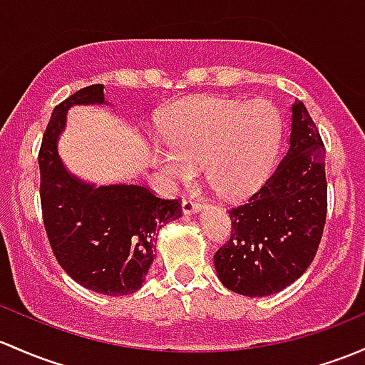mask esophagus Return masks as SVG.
I'll return each mask as SVG.
<instances>
[{"label": "esophagus", "mask_w": 365, "mask_h": 365, "mask_svg": "<svg viewBox=\"0 0 365 365\" xmlns=\"http://www.w3.org/2000/svg\"><path fill=\"white\" fill-rule=\"evenodd\" d=\"M201 210H202L201 202H195V201H192V199H183V202H182L183 215H187V217H189V215L199 213Z\"/></svg>", "instance_id": "34e87169"}]
</instances>
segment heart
<instances>
[{"label": "heart", "mask_w": 365, "mask_h": 365, "mask_svg": "<svg viewBox=\"0 0 365 365\" xmlns=\"http://www.w3.org/2000/svg\"><path fill=\"white\" fill-rule=\"evenodd\" d=\"M282 129V115L266 99H189L160 118L166 148H153L152 166L168 183L190 182L202 166L215 192L240 197L269 173Z\"/></svg>", "instance_id": "b5f03b06"}]
</instances>
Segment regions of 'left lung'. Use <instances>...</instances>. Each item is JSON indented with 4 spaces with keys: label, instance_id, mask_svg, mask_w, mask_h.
Listing matches in <instances>:
<instances>
[{
    "label": "left lung",
    "instance_id": "obj_1",
    "mask_svg": "<svg viewBox=\"0 0 365 365\" xmlns=\"http://www.w3.org/2000/svg\"><path fill=\"white\" fill-rule=\"evenodd\" d=\"M229 217L231 237L213 262L232 292L276 294L313 262L327 217V180L324 141L302 101L292 105L290 147L282 163Z\"/></svg>",
    "mask_w": 365,
    "mask_h": 365
}]
</instances>
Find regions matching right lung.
I'll list each match as a JSON object with an SVG mask.
<instances>
[{
	"mask_svg": "<svg viewBox=\"0 0 365 365\" xmlns=\"http://www.w3.org/2000/svg\"><path fill=\"white\" fill-rule=\"evenodd\" d=\"M75 105H108L101 83L83 87L53 108L40 164L43 224L59 266L76 283L105 295L141 289L153 262L155 234L182 217L178 199L155 197L141 185H94L66 170L57 143Z\"/></svg>",
	"mask_w": 365,
	"mask_h": 365,
	"instance_id": "right-lung-1",
	"label": "right lung"
}]
</instances>
